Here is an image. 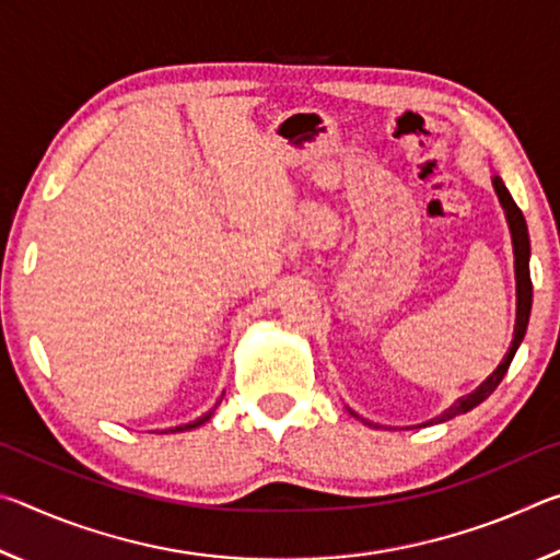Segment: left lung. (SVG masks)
Here are the masks:
<instances>
[{"instance_id": "8db88e82", "label": "left lung", "mask_w": 560, "mask_h": 560, "mask_svg": "<svg viewBox=\"0 0 560 560\" xmlns=\"http://www.w3.org/2000/svg\"><path fill=\"white\" fill-rule=\"evenodd\" d=\"M491 185H494V192H497L499 202H501V210H504V214H506V224H509V232H511V244H514V273H516V326H514V340H511L506 355L497 365V371L491 373L487 381L477 387V390H471L469 395L459 397V400L454 402V405H450L442 415L432 417V420L422 422V424H417V428H430V424L447 422V420H452V417L469 412L479 402H485L487 397L497 390L499 383L504 381V375L509 371L511 360H514L516 350L521 346V340H524V336H526L528 316H530V301H534V287H530V273H528V259H530L528 226H526L524 214H521V210H518L516 202H514V197L509 195V189H506L504 183H501L499 175L491 177ZM348 412L353 415V417H358V420H363V417L350 410V407H348ZM363 422L371 424V428H381V424H375L371 420H363Z\"/></svg>"}]
</instances>
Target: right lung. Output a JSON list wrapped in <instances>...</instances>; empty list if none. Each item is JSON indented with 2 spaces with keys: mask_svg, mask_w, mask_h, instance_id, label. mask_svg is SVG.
<instances>
[{
  "mask_svg": "<svg viewBox=\"0 0 560 560\" xmlns=\"http://www.w3.org/2000/svg\"><path fill=\"white\" fill-rule=\"evenodd\" d=\"M222 402V400H220ZM217 402V405H220ZM217 405L212 407L210 412H205L202 417H197V420H192V422H187V424H177V428H170V430H165V434H175V432H187V430H195V428H200V424H205L207 420H210V417L214 415V410H217Z\"/></svg>",
  "mask_w": 560,
  "mask_h": 560,
  "instance_id": "obj_1",
  "label": "right lung"
}]
</instances>
